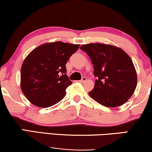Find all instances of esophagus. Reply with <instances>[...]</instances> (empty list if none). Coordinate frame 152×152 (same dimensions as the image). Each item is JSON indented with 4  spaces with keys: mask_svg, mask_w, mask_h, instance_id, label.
Returning a JSON list of instances; mask_svg holds the SVG:
<instances>
[{
    "mask_svg": "<svg viewBox=\"0 0 152 152\" xmlns=\"http://www.w3.org/2000/svg\"><path fill=\"white\" fill-rule=\"evenodd\" d=\"M86 80H87V78H86V77L84 76V77H83L82 79H81L80 80H79V82L81 83H85Z\"/></svg>",
    "mask_w": 152,
    "mask_h": 152,
    "instance_id": "1",
    "label": "esophagus"
}]
</instances>
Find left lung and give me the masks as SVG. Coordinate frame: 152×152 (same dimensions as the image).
<instances>
[{"mask_svg": "<svg viewBox=\"0 0 152 152\" xmlns=\"http://www.w3.org/2000/svg\"><path fill=\"white\" fill-rule=\"evenodd\" d=\"M80 49L90 58L97 78L89 96L108 107L127 102L137 84L135 67L127 53L117 47L100 43L83 45Z\"/></svg>", "mask_w": 152, "mask_h": 152, "instance_id": "obj_1", "label": "left lung"}]
</instances>
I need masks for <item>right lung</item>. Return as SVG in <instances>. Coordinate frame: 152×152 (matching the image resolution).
Here are the masks:
<instances>
[{
    "instance_id": "add662e5",
    "label": "right lung",
    "mask_w": 152,
    "mask_h": 152,
    "mask_svg": "<svg viewBox=\"0 0 152 152\" xmlns=\"http://www.w3.org/2000/svg\"><path fill=\"white\" fill-rule=\"evenodd\" d=\"M79 45L48 42L29 53L20 70L21 90L29 102L49 107L65 97L72 81L66 74V63Z\"/></svg>"
}]
</instances>
